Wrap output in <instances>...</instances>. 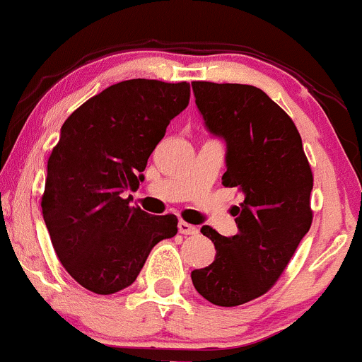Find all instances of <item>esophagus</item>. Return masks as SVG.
Here are the masks:
<instances>
[{
  "label": "esophagus",
  "instance_id": "obj_1",
  "mask_svg": "<svg viewBox=\"0 0 362 362\" xmlns=\"http://www.w3.org/2000/svg\"><path fill=\"white\" fill-rule=\"evenodd\" d=\"M178 232H180V234H185V235H194V234H197V229L192 226V223H187V222H184V220H180V222H178Z\"/></svg>",
  "mask_w": 362,
  "mask_h": 362
}]
</instances>
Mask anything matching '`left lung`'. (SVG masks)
Returning a JSON list of instances; mask_svg holds the SVG:
<instances>
[{
	"label": "left lung",
	"mask_w": 362,
	"mask_h": 362,
	"mask_svg": "<svg viewBox=\"0 0 362 362\" xmlns=\"http://www.w3.org/2000/svg\"><path fill=\"white\" fill-rule=\"evenodd\" d=\"M192 90L208 130L226 139L222 184L245 196L238 234L201 229L216 257L192 271V284L215 305H243L271 290L309 232L314 177L293 119L260 88L194 81Z\"/></svg>",
	"instance_id": "8db88e82"
}]
</instances>
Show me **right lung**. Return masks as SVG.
Listing matches in <instances>:
<instances>
[{
	"instance_id": "right-lung-1",
	"label": "right lung",
	"mask_w": 362,
	"mask_h": 362,
	"mask_svg": "<svg viewBox=\"0 0 362 362\" xmlns=\"http://www.w3.org/2000/svg\"><path fill=\"white\" fill-rule=\"evenodd\" d=\"M189 97L185 81L128 79L88 98L62 124L41 210L60 264L86 290L128 288L151 250L177 234V216L130 206L123 192L139 189L147 159Z\"/></svg>"
}]
</instances>
